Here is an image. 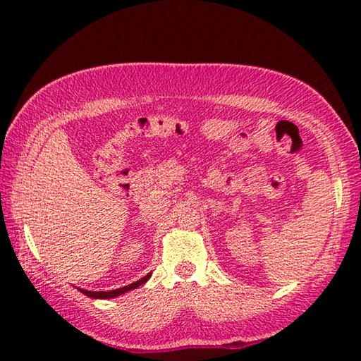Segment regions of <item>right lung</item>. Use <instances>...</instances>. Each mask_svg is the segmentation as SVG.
Segmentation results:
<instances>
[{
	"mask_svg": "<svg viewBox=\"0 0 361 361\" xmlns=\"http://www.w3.org/2000/svg\"><path fill=\"white\" fill-rule=\"evenodd\" d=\"M149 276L151 274H148V276H145L143 279H140L138 282H135V283H130V285H127V286H122V288H118V290H111V291H85V290H81V293L82 295H85V296H89V298H94V299H109V298H116V296H121L122 293H126V291H130V290H133V288H138L140 285H143L146 280L149 279Z\"/></svg>",
	"mask_w": 361,
	"mask_h": 361,
	"instance_id": "obj_1",
	"label": "right lung"
}]
</instances>
